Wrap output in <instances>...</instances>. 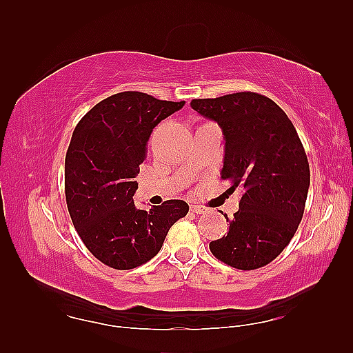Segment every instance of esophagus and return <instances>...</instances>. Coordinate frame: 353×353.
<instances>
[{
  "label": "esophagus",
  "instance_id": "34e87169",
  "mask_svg": "<svg viewBox=\"0 0 353 353\" xmlns=\"http://www.w3.org/2000/svg\"><path fill=\"white\" fill-rule=\"evenodd\" d=\"M191 211L194 212V214H206L209 209L208 208H205V206H200V205H192L191 206Z\"/></svg>",
  "mask_w": 353,
  "mask_h": 353
}]
</instances>
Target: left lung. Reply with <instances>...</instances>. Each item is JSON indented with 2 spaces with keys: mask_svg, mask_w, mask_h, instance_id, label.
I'll list each match as a JSON object with an SVG mask.
<instances>
[{
  "mask_svg": "<svg viewBox=\"0 0 353 353\" xmlns=\"http://www.w3.org/2000/svg\"><path fill=\"white\" fill-rule=\"evenodd\" d=\"M191 108L219 123L224 134L221 179L243 192L229 232L209 243L212 254L238 270H254L279 256L302 221L310 163L294 125L267 97L236 92L199 99Z\"/></svg>",
  "mask_w": 353,
  "mask_h": 353,
  "instance_id": "1",
  "label": "left lung"
}]
</instances>
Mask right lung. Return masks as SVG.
I'll return each instance as SVG.
<instances>
[{
    "label": "right lung",
    "instance_id": "right-lung-1",
    "mask_svg": "<svg viewBox=\"0 0 353 353\" xmlns=\"http://www.w3.org/2000/svg\"><path fill=\"white\" fill-rule=\"evenodd\" d=\"M183 104L119 92L95 104L74 129L65 157L66 205L81 241L103 264L117 270L145 264L172 224L188 214L183 200L150 211L133 201L150 134Z\"/></svg>",
    "mask_w": 353,
    "mask_h": 353
}]
</instances>
